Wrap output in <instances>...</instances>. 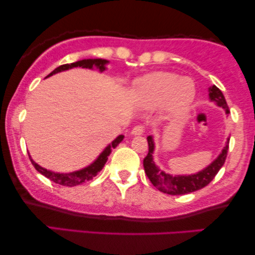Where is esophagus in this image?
I'll use <instances>...</instances> for the list:
<instances>
[{"instance_id":"esophagus-1","label":"esophagus","mask_w":255,"mask_h":255,"mask_svg":"<svg viewBox=\"0 0 255 255\" xmlns=\"http://www.w3.org/2000/svg\"><path fill=\"white\" fill-rule=\"evenodd\" d=\"M142 133H144V128H142L141 125H135L131 131V134L133 135H141Z\"/></svg>"}]
</instances>
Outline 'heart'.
Segmentation results:
<instances>
[{"label":"heart","mask_w":255,"mask_h":255,"mask_svg":"<svg viewBox=\"0 0 255 255\" xmlns=\"http://www.w3.org/2000/svg\"><path fill=\"white\" fill-rule=\"evenodd\" d=\"M196 88L193 80L168 72L153 73L138 82L135 97L145 109L161 107L167 114L176 115L193 103Z\"/></svg>","instance_id":"heart-1"}]
</instances>
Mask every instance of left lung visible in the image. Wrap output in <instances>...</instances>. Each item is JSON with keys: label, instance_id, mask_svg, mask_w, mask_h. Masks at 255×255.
<instances>
[{"label": "left lung", "instance_id": "left-lung-1", "mask_svg": "<svg viewBox=\"0 0 255 255\" xmlns=\"http://www.w3.org/2000/svg\"><path fill=\"white\" fill-rule=\"evenodd\" d=\"M209 100L214 102L217 107H221L222 109H224L225 114H230L224 95L215 85L209 87ZM147 141L148 154L144 159V169L149 181H151L153 186L158 188L162 193L168 195H184L202 189V188L208 186L214 180L216 174L219 172V169L222 168L225 162L226 155H228L230 138L226 139L225 146L223 147L222 152L219 153L217 158L210 165H208L205 168L200 170V172L188 174V175H173V174L166 173L162 169H160L155 165L154 158H153L155 149L153 135H148Z\"/></svg>", "mask_w": 255, "mask_h": 255}]
</instances>
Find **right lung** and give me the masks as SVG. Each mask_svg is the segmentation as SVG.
Listing matches in <instances>:
<instances>
[{
	"mask_svg": "<svg viewBox=\"0 0 255 255\" xmlns=\"http://www.w3.org/2000/svg\"><path fill=\"white\" fill-rule=\"evenodd\" d=\"M108 64H109V61L106 60V59H83V60L72 62V64H66V65L59 66V67L55 68L53 72L50 73V74H48L46 78H48V76H52L53 74H57V73L68 71V69H72V68H75V67L88 68V69L96 68V69H99L101 73H102L107 69ZM123 139H124L123 134L118 135V137L115 139V140L111 141L110 144L108 145L102 152H101V154L97 156V158L94 160V161L90 163V165H88L82 169L75 170V172H69V173L52 172V170H48L46 168H44V167L38 165L37 162H34L33 159L31 158L30 154H29V156H30L31 162H32V165L34 166V168H36L40 174H43L44 176H46L47 179H50L51 181H53V182L58 183V184H61V186L74 187V186H79V184L86 182V181H90L93 179V177H95L97 175V173L101 172V170H102V168L104 167V165H106L108 156L110 155V153H111V151H113V148L117 147V145L120 144V142L123 140Z\"/></svg>",
	"mask_w": 255,
	"mask_h": 255,
	"instance_id": "1",
	"label": "right lung"
}]
</instances>
